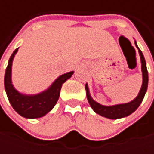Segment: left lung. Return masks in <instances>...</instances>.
Returning a JSON list of instances; mask_svg holds the SVG:
<instances>
[{
  "label": "left lung",
  "instance_id": "left-lung-1",
  "mask_svg": "<svg viewBox=\"0 0 154 154\" xmlns=\"http://www.w3.org/2000/svg\"><path fill=\"white\" fill-rule=\"evenodd\" d=\"M135 45L138 50L139 56H140L143 83H142V86H141V89L139 91L137 96L134 100H132L131 102L127 103H119V104H115V105H103L92 98L88 85L85 84L86 97H87L90 106L94 109V111L95 113H97L104 118H107L109 119H122V118L128 117V115L132 114L139 107V105L143 102V99L145 95V93L147 91V86H148V72H147V68H146V62H145L143 54L137 46L136 41H135Z\"/></svg>",
  "mask_w": 154,
  "mask_h": 154
}]
</instances>
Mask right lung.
<instances>
[{
    "label": "right lung",
    "mask_w": 154,
    "mask_h": 154,
    "mask_svg": "<svg viewBox=\"0 0 154 154\" xmlns=\"http://www.w3.org/2000/svg\"><path fill=\"white\" fill-rule=\"evenodd\" d=\"M17 50L18 48L16 49L11 54L4 76V87L8 99L11 106L20 116L26 119L42 118L55 106L60 97L62 84L72 77L74 71L60 75L47 89L41 93L35 94H26L20 93L14 87L11 79L12 62Z\"/></svg>",
    "instance_id": "add662e5"
}]
</instances>
